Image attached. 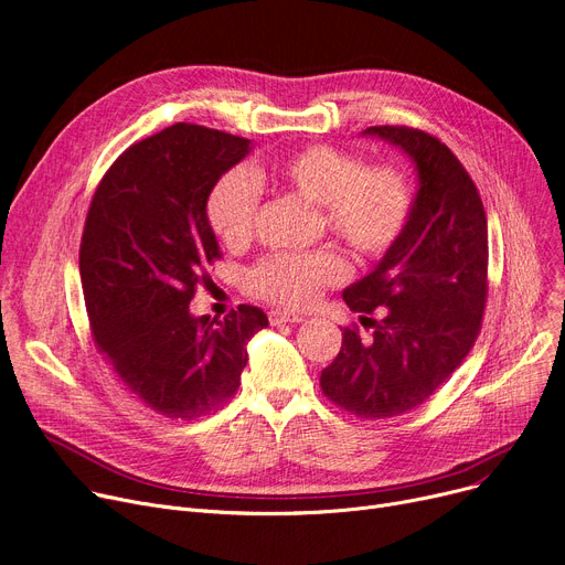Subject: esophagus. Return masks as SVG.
Wrapping results in <instances>:
<instances>
[{
  "instance_id": "34e87169",
  "label": "esophagus",
  "mask_w": 565,
  "mask_h": 565,
  "mask_svg": "<svg viewBox=\"0 0 565 565\" xmlns=\"http://www.w3.org/2000/svg\"><path fill=\"white\" fill-rule=\"evenodd\" d=\"M268 321H271V324H301V321H306V317L276 308V310L268 312Z\"/></svg>"
}]
</instances>
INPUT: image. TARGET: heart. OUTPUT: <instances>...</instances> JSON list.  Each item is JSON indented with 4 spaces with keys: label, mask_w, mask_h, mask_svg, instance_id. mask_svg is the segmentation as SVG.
Here are the masks:
<instances>
[{
    "label": "heart",
    "mask_w": 565,
    "mask_h": 565,
    "mask_svg": "<svg viewBox=\"0 0 565 565\" xmlns=\"http://www.w3.org/2000/svg\"><path fill=\"white\" fill-rule=\"evenodd\" d=\"M266 177L319 204L327 230L361 259L384 257L405 234L414 213V183L402 168L365 166L352 151L308 145L278 156L266 170L234 168L211 188L206 218L225 246L241 248L253 238ZM344 276V257L333 248H319L266 255L250 268L246 285L257 299L308 308L321 289L342 282Z\"/></svg>",
    "instance_id": "heart-1"
}]
</instances>
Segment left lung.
I'll use <instances>...</instances> for the list:
<instances>
[{
    "label": "left lung",
    "mask_w": 565,
    "mask_h": 565,
    "mask_svg": "<svg viewBox=\"0 0 565 565\" xmlns=\"http://www.w3.org/2000/svg\"><path fill=\"white\" fill-rule=\"evenodd\" d=\"M363 136L409 153L420 188L405 234L342 291L374 329L372 340L344 327L319 386L335 407L382 420L420 407L471 352L488 301V216L473 179L439 138L409 126H370Z\"/></svg>",
    "instance_id": "1"
}]
</instances>
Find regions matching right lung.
Wrapping results in <instances>:
<instances>
[{
    "label": "right lung",
    "instance_id": "1",
    "mask_svg": "<svg viewBox=\"0 0 565 565\" xmlns=\"http://www.w3.org/2000/svg\"><path fill=\"white\" fill-rule=\"evenodd\" d=\"M248 151L250 140L216 128L168 126L115 160L87 211L79 278L92 338L124 386L166 418L221 409L238 391L248 340L268 327L255 306L221 321L188 310L221 259L209 193Z\"/></svg>",
    "mask_w": 565,
    "mask_h": 565
}]
</instances>
